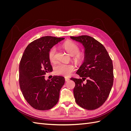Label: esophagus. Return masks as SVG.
<instances>
[{
    "mask_svg": "<svg viewBox=\"0 0 131 131\" xmlns=\"http://www.w3.org/2000/svg\"><path fill=\"white\" fill-rule=\"evenodd\" d=\"M70 80V79L68 78H65V80L66 81H68Z\"/></svg>",
    "mask_w": 131,
    "mask_h": 131,
    "instance_id": "obj_1",
    "label": "esophagus"
}]
</instances>
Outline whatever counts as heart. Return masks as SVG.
<instances>
[{"label":"heart","instance_id":"1","mask_svg":"<svg viewBox=\"0 0 131 131\" xmlns=\"http://www.w3.org/2000/svg\"><path fill=\"white\" fill-rule=\"evenodd\" d=\"M63 48L70 56H73V59L76 63H80L84 58V55L79 52V47L76 43L72 41H67L63 43ZM49 58L51 62L56 60V49L53 47L49 51ZM74 70V67L72 64H58L54 68V73L64 77H68Z\"/></svg>","mask_w":131,"mask_h":131}]
</instances>
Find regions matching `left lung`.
Listing matches in <instances>:
<instances>
[{"label":"left lung","instance_id":"obj_1","mask_svg":"<svg viewBox=\"0 0 131 131\" xmlns=\"http://www.w3.org/2000/svg\"><path fill=\"white\" fill-rule=\"evenodd\" d=\"M82 43L84 61L77 74L82 79L71 78L75 83L73 92L77 103L87 110H94L104 104L114 81L112 59L101 43L88 35L70 37ZM87 78L86 83L83 82Z\"/></svg>","mask_w":131,"mask_h":131}]
</instances>
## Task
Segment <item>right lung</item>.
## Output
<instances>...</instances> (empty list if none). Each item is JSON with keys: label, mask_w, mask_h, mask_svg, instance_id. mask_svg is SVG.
<instances>
[{"label": "right lung", "mask_w": 131, "mask_h": 131, "mask_svg": "<svg viewBox=\"0 0 131 131\" xmlns=\"http://www.w3.org/2000/svg\"><path fill=\"white\" fill-rule=\"evenodd\" d=\"M64 38L45 36L30 42L26 48L19 66V83L26 101L33 108L47 110L56 105L65 79L54 76L45 79L52 71L49 51Z\"/></svg>", "instance_id": "add662e5"}]
</instances>
